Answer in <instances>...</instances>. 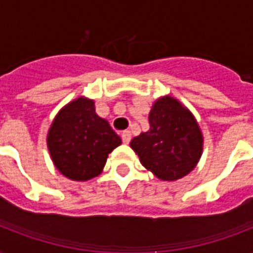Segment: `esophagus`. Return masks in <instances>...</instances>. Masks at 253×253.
<instances>
[{
	"mask_svg": "<svg viewBox=\"0 0 253 253\" xmlns=\"http://www.w3.org/2000/svg\"><path fill=\"white\" fill-rule=\"evenodd\" d=\"M131 140V132L128 130L123 131L122 132V142L125 143V144H128Z\"/></svg>",
	"mask_w": 253,
	"mask_h": 253,
	"instance_id": "1",
	"label": "esophagus"
}]
</instances>
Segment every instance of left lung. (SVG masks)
I'll list each match as a JSON object with an SVG mask.
<instances>
[{
	"mask_svg": "<svg viewBox=\"0 0 253 253\" xmlns=\"http://www.w3.org/2000/svg\"><path fill=\"white\" fill-rule=\"evenodd\" d=\"M148 122L150 130L130 143L143 166L166 181L192 172L202 154V134L190 111L164 97L154 103Z\"/></svg>",
	"mask_w": 253,
	"mask_h": 253,
	"instance_id": "8db88e82",
	"label": "left lung"
}]
</instances>
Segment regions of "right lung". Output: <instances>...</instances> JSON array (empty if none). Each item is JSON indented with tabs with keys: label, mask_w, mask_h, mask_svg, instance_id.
<instances>
[{
	"label": "right lung",
	"mask_w": 253,
	"mask_h": 253,
	"mask_svg": "<svg viewBox=\"0 0 253 253\" xmlns=\"http://www.w3.org/2000/svg\"><path fill=\"white\" fill-rule=\"evenodd\" d=\"M47 143L53 164L65 177L86 181L98 176L109 154L122 142L95 114L94 102L79 98L57 114Z\"/></svg>",
	"instance_id": "1"
}]
</instances>
